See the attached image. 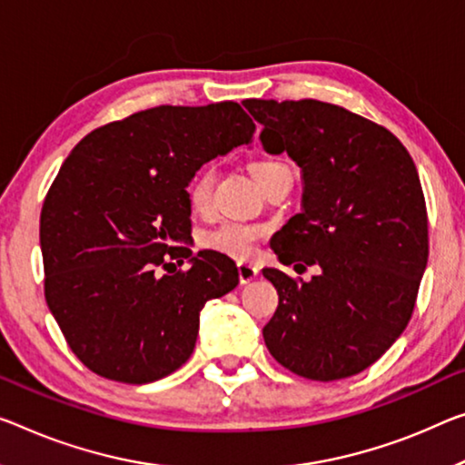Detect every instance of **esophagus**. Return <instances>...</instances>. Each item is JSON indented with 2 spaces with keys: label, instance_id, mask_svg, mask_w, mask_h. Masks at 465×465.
Listing matches in <instances>:
<instances>
[{
  "label": "esophagus",
  "instance_id": "1",
  "mask_svg": "<svg viewBox=\"0 0 465 465\" xmlns=\"http://www.w3.org/2000/svg\"><path fill=\"white\" fill-rule=\"evenodd\" d=\"M239 281L241 284H249L252 281H255L257 274H260V270H257L253 263H247V262H239Z\"/></svg>",
  "mask_w": 465,
  "mask_h": 465
}]
</instances>
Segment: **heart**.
Returning a JSON list of instances; mask_svg holds the SVG:
<instances>
[{
    "instance_id": "b5f03b06",
    "label": "heart",
    "mask_w": 465,
    "mask_h": 465,
    "mask_svg": "<svg viewBox=\"0 0 465 465\" xmlns=\"http://www.w3.org/2000/svg\"><path fill=\"white\" fill-rule=\"evenodd\" d=\"M289 173V166L281 160H257L252 163V174L255 181L262 184L263 189L274 181L278 174ZM213 183H216V170L212 166H205L199 170L189 184V203L195 212H205L212 203V191ZM263 234L262 228L242 224V223H224L213 228L203 237V245L213 252L224 253L234 260H247L252 257L257 241Z\"/></svg>"
}]
</instances>
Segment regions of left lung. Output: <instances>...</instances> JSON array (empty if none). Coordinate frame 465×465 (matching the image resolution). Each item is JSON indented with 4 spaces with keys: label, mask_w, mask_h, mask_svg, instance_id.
<instances>
[{
    "label": "left lung",
    "mask_w": 465,
    "mask_h": 465,
    "mask_svg": "<svg viewBox=\"0 0 465 465\" xmlns=\"http://www.w3.org/2000/svg\"><path fill=\"white\" fill-rule=\"evenodd\" d=\"M242 105L263 126V145L287 152L302 168V213L274 234V253L284 266L320 268L307 282L263 270L278 291L263 341L297 376L322 382L353 376L401 337L416 305L428 262L416 163L387 128L339 105L316 99Z\"/></svg>",
    "instance_id": "8db88e82"
}]
</instances>
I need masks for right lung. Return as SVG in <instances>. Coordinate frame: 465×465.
<instances>
[{"label":"right lung","instance_id":"obj_1","mask_svg":"<svg viewBox=\"0 0 465 465\" xmlns=\"http://www.w3.org/2000/svg\"><path fill=\"white\" fill-rule=\"evenodd\" d=\"M253 133L234 102L158 105L95 128L62 163L41 210L45 299L91 372L145 384L189 360L199 313L237 287L239 270L224 253L184 245L187 187ZM174 259L190 270L168 271Z\"/></svg>","mask_w":465,"mask_h":465}]
</instances>
